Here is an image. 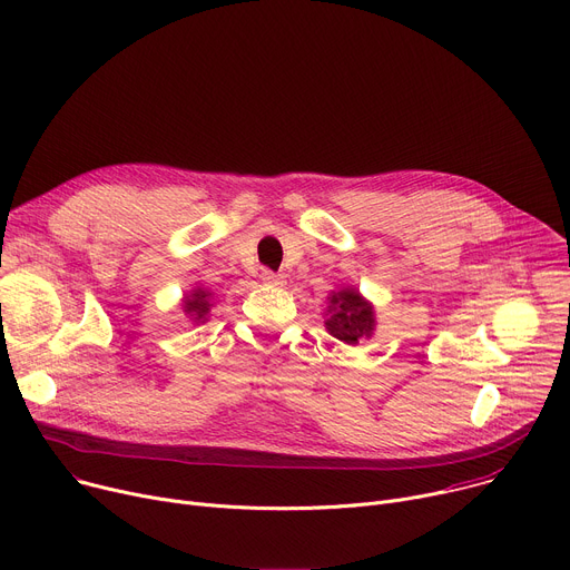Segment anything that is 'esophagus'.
<instances>
[{"label": "esophagus", "instance_id": "esophagus-1", "mask_svg": "<svg viewBox=\"0 0 570 570\" xmlns=\"http://www.w3.org/2000/svg\"><path fill=\"white\" fill-rule=\"evenodd\" d=\"M262 282L266 284V286H284V277L282 275H275V273H271V271H264L262 273Z\"/></svg>", "mask_w": 570, "mask_h": 570}]
</instances>
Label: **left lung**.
<instances>
[{
	"mask_svg": "<svg viewBox=\"0 0 570 570\" xmlns=\"http://www.w3.org/2000/svg\"><path fill=\"white\" fill-rule=\"evenodd\" d=\"M323 318L327 332L345 345H356L358 341L371 338L377 325L373 302H368L354 286L332 291Z\"/></svg>",
	"mask_w": 570,
	"mask_h": 570,
	"instance_id": "left-lung-1",
	"label": "left lung"
}]
</instances>
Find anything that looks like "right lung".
I'll list each match as a JSON object with an SVG mask.
<instances>
[{
	"mask_svg": "<svg viewBox=\"0 0 570 570\" xmlns=\"http://www.w3.org/2000/svg\"><path fill=\"white\" fill-rule=\"evenodd\" d=\"M181 312L184 316L193 323V325H204L212 316L214 308V291L204 288V286H195L188 293H184L181 297Z\"/></svg>",
	"mask_w": 570,
	"mask_h": 570,
	"instance_id": "right-lung-1",
	"label": "right lung"
}]
</instances>
